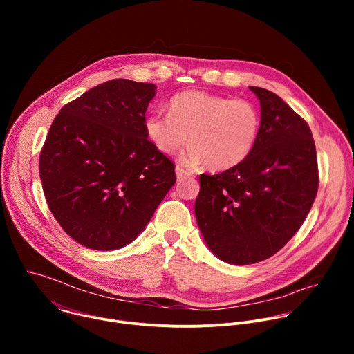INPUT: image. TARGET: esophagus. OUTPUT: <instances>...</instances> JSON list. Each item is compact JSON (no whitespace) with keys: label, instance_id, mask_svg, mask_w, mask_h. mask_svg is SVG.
Segmentation results:
<instances>
[{"label":"esophagus","instance_id":"esophagus-1","mask_svg":"<svg viewBox=\"0 0 354 354\" xmlns=\"http://www.w3.org/2000/svg\"><path fill=\"white\" fill-rule=\"evenodd\" d=\"M175 172H176V178H178L179 180L183 179V178H189V176H190V174L186 172L185 169H182L180 167H176V168H175Z\"/></svg>","mask_w":354,"mask_h":354}]
</instances>
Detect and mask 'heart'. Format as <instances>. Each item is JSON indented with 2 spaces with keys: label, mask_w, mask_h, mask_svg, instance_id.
<instances>
[{
  "label": "heart",
  "mask_w": 354,
  "mask_h": 354,
  "mask_svg": "<svg viewBox=\"0 0 354 354\" xmlns=\"http://www.w3.org/2000/svg\"><path fill=\"white\" fill-rule=\"evenodd\" d=\"M148 141L160 153L174 154L189 138L180 156L186 167L206 164L224 171L241 164L254 151L261 131V113L246 99H230L205 91H186L169 102V113L145 118Z\"/></svg>",
  "instance_id": "1"
}]
</instances>
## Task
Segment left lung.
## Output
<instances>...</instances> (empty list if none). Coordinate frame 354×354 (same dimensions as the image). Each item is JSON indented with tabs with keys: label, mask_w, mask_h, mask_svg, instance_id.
<instances>
[{
	"label": "left lung",
	"mask_w": 354,
	"mask_h": 354,
	"mask_svg": "<svg viewBox=\"0 0 354 354\" xmlns=\"http://www.w3.org/2000/svg\"><path fill=\"white\" fill-rule=\"evenodd\" d=\"M261 104V131L241 164L200 175L196 221L223 262L252 265L279 252L307 218L318 192L313 133L276 93L249 86Z\"/></svg>",
	"instance_id": "8db88e82"
}]
</instances>
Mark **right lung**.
<instances>
[{
    "instance_id": "obj_1",
    "label": "right lung",
    "mask_w": 354,
    "mask_h": 354,
    "mask_svg": "<svg viewBox=\"0 0 354 354\" xmlns=\"http://www.w3.org/2000/svg\"><path fill=\"white\" fill-rule=\"evenodd\" d=\"M154 84L111 80L62 108L39 174L50 212L78 243L115 250L133 242L176 182L145 136Z\"/></svg>"
}]
</instances>
